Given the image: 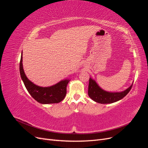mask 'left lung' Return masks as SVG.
<instances>
[{"mask_svg": "<svg viewBox=\"0 0 148 148\" xmlns=\"http://www.w3.org/2000/svg\"><path fill=\"white\" fill-rule=\"evenodd\" d=\"M132 86L133 84L122 92H107L98 86L95 80L89 78L88 95L91 99L96 102L101 104H110L122 99L131 90Z\"/></svg>", "mask_w": 148, "mask_h": 148, "instance_id": "8db88e82", "label": "left lung"}]
</instances>
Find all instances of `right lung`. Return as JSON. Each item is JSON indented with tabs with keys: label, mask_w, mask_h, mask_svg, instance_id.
Masks as SVG:
<instances>
[{
	"label": "right lung",
	"mask_w": 148,
	"mask_h": 148,
	"mask_svg": "<svg viewBox=\"0 0 148 148\" xmlns=\"http://www.w3.org/2000/svg\"><path fill=\"white\" fill-rule=\"evenodd\" d=\"M22 53L20 62V72L21 78L30 95L41 104H54L63 100L66 93V86L69 79L62 80L57 84L49 87H41L31 82L26 77L23 68Z\"/></svg>",
	"instance_id": "obj_1"
}]
</instances>
